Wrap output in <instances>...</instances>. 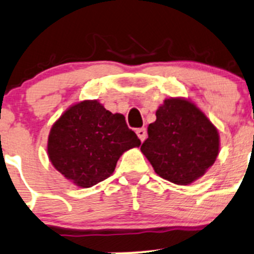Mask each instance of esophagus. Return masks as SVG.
<instances>
[{"label":"esophagus","mask_w":254,"mask_h":254,"mask_svg":"<svg viewBox=\"0 0 254 254\" xmlns=\"http://www.w3.org/2000/svg\"><path fill=\"white\" fill-rule=\"evenodd\" d=\"M135 133H137V135H138V138H139L140 140H144L145 138H146V129L144 127H142V128H138V129H135Z\"/></svg>","instance_id":"1"}]
</instances>
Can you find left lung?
I'll list each match as a JSON object with an SVG mask.
<instances>
[{
  "label": "left lung",
  "instance_id": "8db88e82",
  "mask_svg": "<svg viewBox=\"0 0 254 254\" xmlns=\"http://www.w3.org/2000/svg\"><path fill=\"white\" fill-rule=\"evenodd\" d=\"M140 150L156 174L176 185L192 184L205 174L219 154V133L195 105L166 99L149 125Z\"/></svg>",
  "mask_w": 254,
  "mask_h": 254
}]
</instances>
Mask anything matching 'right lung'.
Wrapping results in <instances>:
<instances>
[{
  "mask_svg": "<svg viewBox=\"0 0 254 254\" xmlns=\"http://www.w3.org/2000/svg\"><path fill=\"white\" fill-rule=\"evenodd\" d=\"M139 145L124 115L93 100L73 105L55 122L48 153L67 180L88 188L111 176L122 153Z\"/></svg>",
  "mask_w": 254,
  "mask_h": 254,
  "instance_id": "1",
  "label": "right lung"
}]
</instances>
